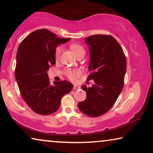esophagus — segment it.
<instances>
[{
  "mask_svg": "<svg viewBox=\"0 0 153 153\" xmlns=\"http://www.w3.org/2000/svg\"><path fill=\"white\" fill-rule=\"evenodd\" d=\"M80 88H81V87L80 86L76 85H74V87H73L74 90H79Z\"/></svg>",
  "mask_w": 153,
  "mask_h": 153,
  "instance_id": "34e87169",
  "label": "esophagus"
}]
</instances>
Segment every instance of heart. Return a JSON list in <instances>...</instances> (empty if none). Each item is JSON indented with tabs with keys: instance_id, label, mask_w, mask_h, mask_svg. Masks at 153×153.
<instances>
[{
	"instance_id": "b5f03b06",
	"label": "heart",
	"mask_w": 153,
	"mask_h": 153,
	"mask_svg": "<svg viewBox=\"0 0 153 153\" xmlns=\"http://www.w3.org/2000/svg\"><path fill=\"white\" fill-rule=\"evenodd\" d=\"M70 48L73 51L74 53L75 54V55L76 56V57H78L79 55H81V53H85V50L84 48H83V46H81V45H79V44H71L70 45ZM62 46H58L57 48H56L55 50V58L56 59H58L59 57L60 56V54L62 53ZM81 70H79L78 69H74V70H68L67 71V76L68 77V78L70 80H72V81H74V80H76L78 77L81 75Z\"/></svg>"
}]
</instances>
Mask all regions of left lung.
Listing matches in <instances>:
<instances>
[{
    "label": "left lung",
    "instance_id": "1",
    "mask_svg": "<svg viewBox=\"0 0 153 153\" xmlns=\"http://www.w3.org/2000/svg\"><path fill=\"white\" fill-rule=\"evenodd\" d=\"M88 44L90 72L87 80H94L91 88L81 87L86 91V99L80 102V111L90 117H98L111 109L121 93L126 70L124 51L114 37L94 35L85 39Z\"/></svg>",
    "mask_w": 153,
    "mask_h": 153
}]
</instances>
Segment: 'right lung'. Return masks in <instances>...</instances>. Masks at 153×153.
I'll use <instances>...</instances> for the list:
<instances>
[{
    "label": "right lung",
    "instance_id": "add662e5",
    "mask_svg": "<svg viewBox=\"0 0 153 153\" xmlns=\"http://www.w3.org/2000/svg\"><path fill=\"white\" fill-rule=\"evenodd\" d=\"M50 30H35L21 42L16 55L15 76L22 97L36 114L50 115L57 111L62 96L71 91L68 81L51 85L47 71L55 64V50L70 40Z\"/></svg>",
    "mask_w": 153,
    "mask_h": 153
}]
</instances>
